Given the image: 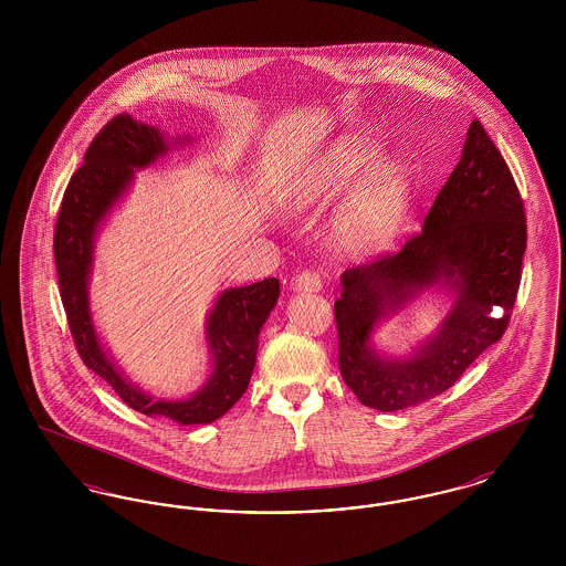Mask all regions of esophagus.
Here are the masks:
<instances>
[{
  "label": "esophagus",
  "instance_id": "1",
  "mask_svg": "<svg viewBox=\"0 0 566 566\" xmlns=\"http://www.w3.org/2000/svg\"><path fill=\"white\" fill-rule=\"evenodd\" d=\"M323 289V280L316 271L305 270L293 280V291L296 293H318Z\"/></svg>",
  "mask_w": 566,
  "mask_h": 566
}]
</instances>
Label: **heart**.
<instances>
[{
  "instance_id": "obj_1",
  "label": "heart",
  "mask_w": 566,
  "mask_h": 566,
  "mask_svg": "<svg viewBox=\"0 0 566 566\" xmlns=\"http://www.w3.org/2000/svg\"><path fill=\"white\" fill-rule=\"evenodd\" d=\"M379 150L365 137H344L328 148L305 185L307 197H321L360 182L376 165ZM407 174L401 163L377 165L342 216L339 231L356 248H379L395 238L407 210Z\"/></svg>"
}]
</instances>
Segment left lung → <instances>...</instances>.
<instances>
[{
    "instance_id": "8db88e82",
    "label": "left lung",
    "mask_w": 566,
    "mask_h": 566,
    "mask_svg": "<svg viewBox=\"0 0 566 566\" xmlns=\"http://www.w3.org/2000/svg\"><path fill=\"white\" fill-rule=\"evenodd\" d=\"M526 250V214L512 171L484 125L473 120L422 231L399 252L342 275L335 301L339 369L358 401L379 411L422 403L457 384L496 344L512 318ZM432 283L455 307L438 335L405 361L368 346L375 324Z\"/></svg>"
}]
</instances>
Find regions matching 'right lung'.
Returning <instances> with one entry per match:
<instances>
[{"label": "right lung", "instance_id": "1", "mask_svg": "<svg viewBox=\"0 0 566 566\" xmlns=\"http://www.w3.org/2000/svg\"><path fill=\"white\" fill-rule=\"evenodd\" d=\"M167 142L155 127L127 112L114 116L91 142L84 163L63 192L54 227V263L59 293L82 363L104 377L135 411L161 416L178 424H210L240 401L256 363L259 333L280 296V282L268 277L218 296L208 318V342L214 371L208 384L185 401H155L132 386L102 348L88 310V273L99 222L127 190L134 169L157 161Z\"/></svg>", "mask_w": 566, "mask_h": 566}]
</instances>
